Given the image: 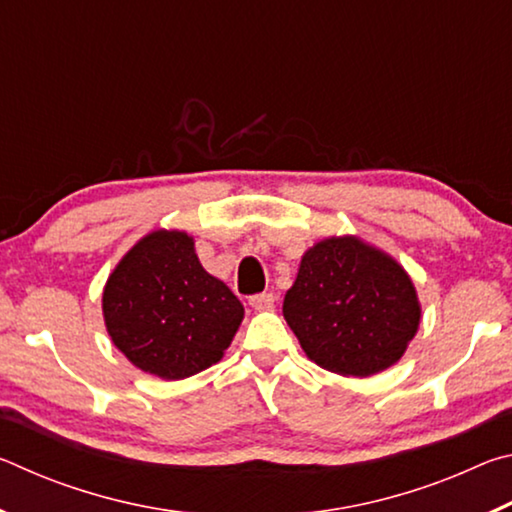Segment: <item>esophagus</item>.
<instances>
[{"label": "esophagus", "mask_w": 512, "mask_h": 512, "mask_svg": "<svg viewBox=\"0 0 512 512\" xmlns=\"http://www.w3.org/2000/svg\"><path fill=\"white\" fill-rule=\"evenodd\" d=\"M248 305L253 307L255 311H268V309H273V305H275V296H273V293H257V296L248 298Z\"/></svg>", "instance_id": "obj_1"}]
</instances>
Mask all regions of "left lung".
I'll return each mask as SVG.
<instances>
[{
	"instance_id": "left-lung-1",
	"label": "left lung",
	"mask_w": 512,
	"mask_h": 512,
	"mask_svg": "<svg viewBox=\"0 0 512 512\" xmlns=\"http://www.w3.org/2000/svg\"><path fill=\"white\" fill-rule=\"evenodd\" d=\"M282 314L320 368L370 377L402 359L420 302L391 255L357 237H329L302 255Z\"/></svg>"
}]
</instances>
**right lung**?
<instances>
[{
  "label": "right lung",
  "mask_w": 512,
  "mask_h": 512,
  "mask_svg": "<svg viewBox=\"0 0 512 512\" xmlns=\"http://www.w3.org/2000/svg\"><path fill=\"white\" fill-rule=\"evenodd\" d=\"M244 305L201 266L187 232L155 230L137 241L103 289L112 343L149 375L185 379L221 361Z\"/></svg>",
  "instance_id": "1"
}]
</instances>
